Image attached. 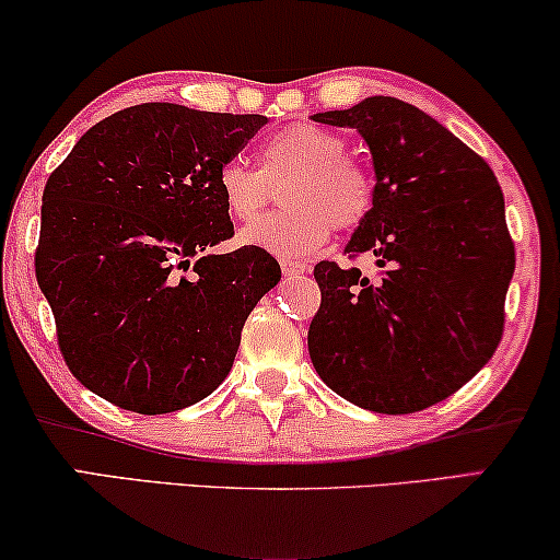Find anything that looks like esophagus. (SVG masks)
Returning a JSON list of instances; mask_svg holds the SVG:
<instances>
[{
  "label": "esophagus",
  "mask_w": 560,
  "mask_h": 560,
  "mask_svg": "<svg viewBox=\"0 0 560 560\" xmlns=\"http://www.w3.org/2000/svg\"><path fill=\"white\" fill-rule=\"evenodd\" d=\"M280 270H282V275H285V278H301V275L308 272V265L295 262V259H282Z\"/></svg>",
  "instance_id": "34e87169"
}]
</instances>
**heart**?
<instances>
[{"mask_svg": "<svg viewBox=\"0 0 560 560\" xmlns=\"http://www.w3.org/2000/svg\"><path fill=\"white\" fill-rule=\"evenodd\" d=\"M282 186L288 211L270 213L236 234L242 247L298 259L324 247L334 224L354 229L370 217L374 178L347 155V137L316 121H295L262 142L259 167L240 158L217 171V194L234 221H252L270 201V183Z\"/></svg>", "mask_w": 560, "mask_h": 560, "instance_id": "heart-1", "label": "heart"}]
</instances>
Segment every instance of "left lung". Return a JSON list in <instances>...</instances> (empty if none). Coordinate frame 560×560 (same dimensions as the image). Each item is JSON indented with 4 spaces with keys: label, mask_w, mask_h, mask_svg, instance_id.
Segmentation results:
<instances>
[{
    "label": "left lung",
    "mask_w": 560,
    "mask_h": 560,
    "mask_svg": "<svg viewBox=\"0 0 560 560\" xmlns=\"http://www.w3.org/2000/svg\"><path fill=\"white\" fill-rule=\"evenodd\" d=\"M351 127L374 165V203L347 255L385 267L318 262L320 308L308 328L311 362L343 400L405 416L464 387L502 339L515 244L492 167L418 106L370 96L313 114Z\"/></svg>",
    "instance_id": "8db88e82"
}]
</instances>
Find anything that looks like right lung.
Masks as SVG:
<instances>
[{"mask_svg":"<svg viewBox=\"0 0 560 560\" xmlns=\"http://www.w3.org/2000/svg\"><path fill=\"white\" fill-rule=\"evenodd\" d=\"M262 125V114L137 104L52 171L35 275L68 370L91 393L160 416L224 382L244 320L280 282L270 252H209L234 236L217 171Z\"/></svg>","mask_w":560,"mask_h":560,"instance_id":"right-lung-1","label":"right lung"}]
</instances>
